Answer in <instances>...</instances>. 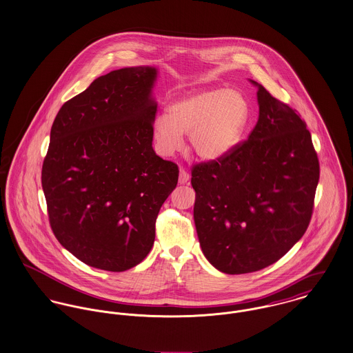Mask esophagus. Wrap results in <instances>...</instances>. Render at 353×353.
Listing matches in <instances>:
<instances>
[{
    "mask_svg": "<svg viewBox=\"0 0 353 353\" xmlns=\"http://www.w3.org/2000/svg\"><path fill=\"white\" fill-rule=\"evenodd\" d=\"M189 179H190L189 172H188L185 168H181V170H179V183H181V185H185V183L189 182Z\"/></svg>",
    "mask_w": 353,
    "mask_h": 353,
    "instance_id": "34e87169",
    "label": "esophagus"
}]
</instances>
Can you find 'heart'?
<instances>
[{"label":"heart","mask_w":353,"mask_h":353,"mask_svg":"<svg viewBox=\"0 0 353 353\" xmlns=\"http://www.w3.org/2000/svg\"><path fill=\"white\" fill-rule=\"evenodd\" d=\"M251 121V108L243 94L213 88L194 92L171 103L167 117L154 121L152 136L161 155H172L189 133L192 152L203 161H219L243 140Z\"/></svg>","instance_id":"obj_1"}]
</instances>
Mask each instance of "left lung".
<instances>
[{"mask_svg":"<svg viewBox=\"0 0 353 353\" xmlns=\"http://www.w3.org/2000/svg\"><path fill=\"white\" fill-rule=\"evenodd\" d=\"M257 86L259 120L248 140L219 161L194 164V223L217 270L255 272L285 256L306 232L320 163L301 114Z\"/></svg>","mask_w":353,"mask_h":353,"instance_id":"left-lung-1","label":"left lung"}]
</instances>
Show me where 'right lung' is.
I'll list each match as a JSON object with an SVG mask.
<instances>
[{"mask_svg": "<svg viewBox=\"0 0 353 353\" xmlns=\"http://www.w3.org/2000/svg\"><path fill=\"white\" fill-rule=\"evenodd\" d=\"M157 68L110 71L64 102L50 134L41 186L51 229L94 268L121 272L155 241L163 202L179 170L152 148Z\"/></svg>", "mask_w": 353, "mask_h": 353, "instance_id": "1", "label": "right lung"}]
</instances>
